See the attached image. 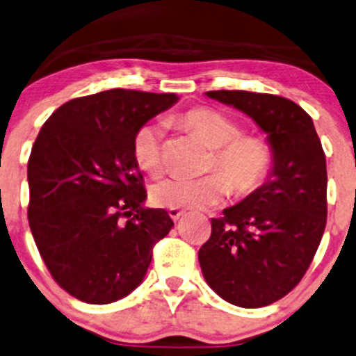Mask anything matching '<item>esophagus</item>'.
<instances>
[{
	"label": "esophagus",
	"mask_w": 356,
	"mask_h": 356,
	"mask_svg": "<svg viewBox=\"0 0 356 356\" xmlns=\"http://www.w3.org/2000/svg\"><path fill=\"white\" fill-rule=\"evenodd\" d=\"M184 215L182 210H177V209H169V217L174 220V222H177L179 218H181Z\"/></svg>",
	"instance_id": "obj_1"
}]
</instances>
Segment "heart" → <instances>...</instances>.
Listing matches in <instances>:
<instances>
[{
	"label": "heart",
	"mask_w": 356,
	"mask_h": 356,
	"mask_svg": "<svg viewBox=\"0 0 356 356\" xmlns=\"http://www.w3.org/2000/svg\"><path fill=\"white\" fill-rule=\"evenodd\" d=\"M177 121L200 136L213 149L209 170L199 179L170 177L156 184L151 199L156 205L177 210H199L220 205L228 192L248 195L264 181L271 168V147L258 134L241 133L235 120L213 108L197 106L184 111ZM164 124L149 121L139 126L133 138V156L139 169L149 175L163 170Z\"/></svg>",
	"instance_id": "heart-1"
}]
</instances>
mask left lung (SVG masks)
Segmentation results:
<instances>
[{"instance_id": "8db88e82", "label": "left lung", "mask_w": 356, "mask_h": 356, "mask_svg": "<svg viewBox=\"0 0 356 356\" xmlns=\"http://www.w3.org/2000/svg\"><path fill=\"white\" fill-rule=\"evenodd\" d=\"M207 97L256 121L268 134L273 169L245 200L211 218L199 263L207 284L227 302L264 307L299 284L321 245L327 223L325 152L312 118L284 97L245 90H215Z\"/></svg>"}]
</instances>
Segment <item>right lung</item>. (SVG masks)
Returning <instances> with one entry per match:
<instances>
[{
    "instance_id": "obj_1",
    "label": "right lung",
    "mask_w": 356,
    "mask_h": 356,
    "mask_svg": "<svg viewBox=\"0 0 356 356\" xmlns=\"http://www.w3.org/2000/svg\"><path fill=\"white\" fill-rule=\"evenodd\" d=\"M175 102V93L113 88L64 103L40 128L28 163L29 227L51 276L75 299L128 296L174 227L164 209L143 207L133 138Z\"/></svg>"
}]
</instances>
